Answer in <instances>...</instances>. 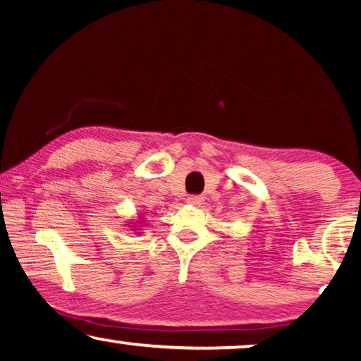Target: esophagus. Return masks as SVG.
<instances>
[{"label": "esophagus", "mask_w": 361, "mask_h": 361, "mask_svg": "<svg viewBox=\"0 0 361 361\" xmlns=\"http://www.w3.org/2000/svg\"><path fill=\"white\" fill-rule=\"evenodd\" d=\"M202 202H204V199H202L200 195H190V197H187V204H189V205H200Z\"/></svg>", "instance_id": "1"}]
</instances>
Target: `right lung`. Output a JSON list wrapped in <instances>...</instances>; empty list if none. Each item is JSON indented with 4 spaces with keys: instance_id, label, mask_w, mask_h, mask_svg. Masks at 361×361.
<instances>
[{
    "instance_id": "add662e5",
    "label": "right lung",
    "mask_w": 361,
    "mask_h": 361,
    "mask_svg": "<svg viewBox=\"0 0 361 361\" xmlns=\"http://www.w3.org/2000/svg\"><path fill=\"white\" fill-rule=\"evenodd\" d=\"M145 221H146V220H145V219H142V216L140 215V219H137V220H135V221H133V224H131L130 226H131V228H133V230H135V231H136V233H140L141 226H142V225H145Z\"/></svg>"
}]
</instances>
